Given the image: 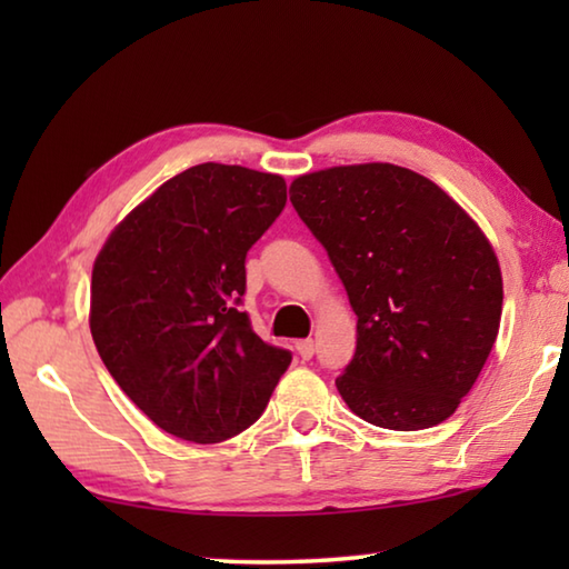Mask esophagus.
Wrapping results in <instances>:
<instances>
[{
	"mask_svg": "<svg viewBox=\"0 0 569 569\" xmlns=\"http://www.w3.org/2000/svg\"><path fill=\"white\" fill-rule=\"evenodd\" d=\"M296 351H298V356H301L303 361H308L313 356V351H316V346H313V341L311 339H303V341H298L296 343Z\"/></svg>",
	"mask_w": 569,
	"mask_h": 569,
	"instance_id": "obj_1",
	"label": "esophagus"
}]
</instances>
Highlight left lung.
Wrapping results in <instances>:
<instances>
[{
  "label": "left lung",
  "instance_id": "1",
  "mask_svg": "<svg viewBox=\"0 0 569 569\" xmlns=\"http://www.w3.org/2000/svg\"><path fill=\"white\" fill-rule=\"evenodd\" d=\"M356 313V353L336 379L373 427L441 423L475 387L502 319V273L481 228L437 182L366 162L291 182Z\"/></svg>",
  "mask_w": 569,
  "mask_h": 569
}]
</instances>
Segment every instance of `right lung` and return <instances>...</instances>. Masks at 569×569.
Here are the masks:
<instances>
[{"label":"right lung","mask_w":569,"mask_h":569,"mask_svg":"<svg viewBox=\"0 0 569 569\" xmlns=\"http://www.w3.org/2000/svg\"><path fill=\"white\" fill-rule=\"evenodd\" d=\"M283 208L281 176L203 162L162 182L104 240L92 341L134 407L172 437L240 435L291 363L240 311L248 250Z\"/></svg>","instance_id":"right-lung-1"}]
</instances>
